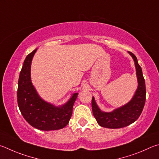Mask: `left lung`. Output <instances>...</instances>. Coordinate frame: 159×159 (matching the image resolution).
<instances>
[{
  "instance_id": "1",
  "label": "left lung",
  "mask_w": 159,
  "mask_h": 159,
  "mask_svg": "<svg viewBox=\"0 0 159 159\" xmlns=\"http://www.w3.org/2000/svg\"><path fill=\"white\" fill-rule=\"evenodd\" d=\"M129 53L135 62L138 82V89L133 98L127 104L110 112L101 111L93 96L91 101L93 115L98 124L102 127L107 129H120L126 127L137 120L143 112L146 100L145 82L141 67L138 63L137 58L132 52H129Z\"/></svg>"
}]
</instances>
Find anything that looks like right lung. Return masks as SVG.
Listing matches in <instances>:
<instances>
[{"mask_svg": "<svg viewBox=\"0 0 159 159\" xmlns=\"http://www.w3.org/2000/svg\"><path fill=\"white\" fill-rule=\"evenodd\" d=\"M36 51L37 49L27 55L19 74L17 89L19 110L28 123L35 129L42 130L61 129L66 126L71 118L78 93L72 94L66 103L60 106H55L42 99L30 79V66Z\"/></svg>", "mask_w": 159, "mask_h": 159, "instance_id": "obj_1", "label": "right lung"}]
</instances>
